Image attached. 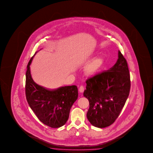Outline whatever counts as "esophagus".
<instances>
[{
    "label": "esophagus",
    "mask_w": 153,
    "mask_h": 153,
    "mask_svg": "<svg viewBox=\"0 0 153 153\" xmlns=\"http://www.w3.org/2000/svg\"><path fill=\"white\" fill-rule=\"evenodd\" d=\"M84 89H85V88H84V87H83V85H81L80 87H79V91L80 93H83V91H84Z\"/></svg>",
    "instance_id": "obj_1"
}]
</instances>
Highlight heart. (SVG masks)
Listing matches in <instances>:
<instances>
[{
  "label": "heart",
  "mask_w": 153,
  "mask_h": 153,
  "mask_svg": "<svg viewBox=\"0 0 153 153\" xmlns=\"http://www.w3.org/2000/svg\"><path fill=\"white\" fill-rule=\"evenodd\" d=\"M104 60L101 57H96L86 66L85 72L87 74L91 75L97 72L103 65Z\"/></svg>",
  "instance_id": "b5f03b06"
}]
</instances>
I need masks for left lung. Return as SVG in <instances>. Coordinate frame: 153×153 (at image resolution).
<instances>
[{"label":"left lung","mask_w":153,"mask_h":153,"mask_svg":"<svg viewBox=\"0 0 153 153\" xmlns=\"http://www.w3.org/2000/svg\"><path fill=\"white\" fill-rule=\"evenodd\" d=\"M83 96L89 102L87 117L95 127L104 128L119 116L130 93L131 81L126 60L120 51L114 66L88 79Z\"/></svg>","instance_id":"8db88e82"}]
</instances>
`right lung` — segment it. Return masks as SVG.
Wrapping results in <instances>:
<instances>
[{"label":"right lung","instance_id":"right-lung-1","mask_svg":"<svg viewBox=\"0 0 153 153\" xmlns=\"http://www.w3.org/2000/svg\"><path fill=\"white\" fill-rule=\"evenodd\" d=\"M34 56L27 67V101L37 117L44 124L52 128L61 127L68 121L70 109L78 99V88L76 85H68L50 90L35 83L31 78L30 70Z\"/></svg>","mask_w":153,"mask_h":153}]
</instances>
